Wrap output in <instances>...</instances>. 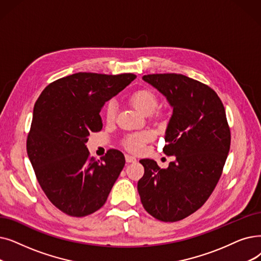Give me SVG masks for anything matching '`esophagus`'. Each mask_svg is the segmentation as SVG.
Masks as SVG:
<instances>
[{
	"label": "esophagus",
	"instance_id": "obj_1",
	"mask_svg": "<svg viewBox=\"0 0 261 261\" xmlns=\"http://www.w3.org/2000/svg\"><path fill=\"white\" fill-rule=\"evenodd\" d=\"M124 158H126V161L127 163H133V162H137V159H135L134 156L130 155V154H126L124 155Z\"/></svg>",
	"mask_w": 261,
	"mask_h": 261
}]
</instances>
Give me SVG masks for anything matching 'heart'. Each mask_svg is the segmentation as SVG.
Returning <instances> with one entry per match:
<instances>
[{
    "label": "heart",
    "instance_id": "1",
    "mask_svg": "<svg viewBox=\"0 0 261 261\" xmlns=\"http://www.w3.org/2000/svg\"><path fill=\"white\" fill-rule=\"evenodd\" d=\"M130 103L133 108L143 115H149L158 106V97L149 88H142L133 93L130 97ZM116 115L115 103L110 102L106 109V118L108 121H113ZM153 134L150 131L141 133H133L124 139L123 144L126 148L132 152H141L147 142L152 140Z\"/></svg>",
    "mask_w": 261,
    "mask_h": 261
}]
</instances>
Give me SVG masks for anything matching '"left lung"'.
<instances>
[{
	"instance_id": "8db88e82",
	"label": "left lung",
	"mask_w": 261,
	"mask_h": 261,
	"mask_svg": "<svg viewBox=\"0 0 261 261\" xmlns=\"http://www.w3.org/2000/svg\"><path fill=\"white\" fill-rule=\"evenodd\" d=\"M173 108L163 151L175 155L167 168L142 159L138 191L145 210L163 222H177L207 201L222 175L230 147V130L221 99L209 86L177 73L148 74Z\"/></svg>"
}]
</instances>
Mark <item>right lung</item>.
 <instances>
[{
  "mask_svg": "<svg viewBox=\"0 0 261 261\" xmlns=\"http://www.w3.org/2000/svg\"><path fill=\"white\" fill-rule=\"evenodd\" d=\"M135 77L73 73L49 84L34 106L28 155L44 194L64 213L81 218L106 203L126 160L116 149L96 160L86 143L102 129L105 103Z\"/></svg>",
  "mask_w": 261,
  "mask_h": 261,
  "instance_id": "right-lung-1",
  "label": "right lung"
}]
</instances>
